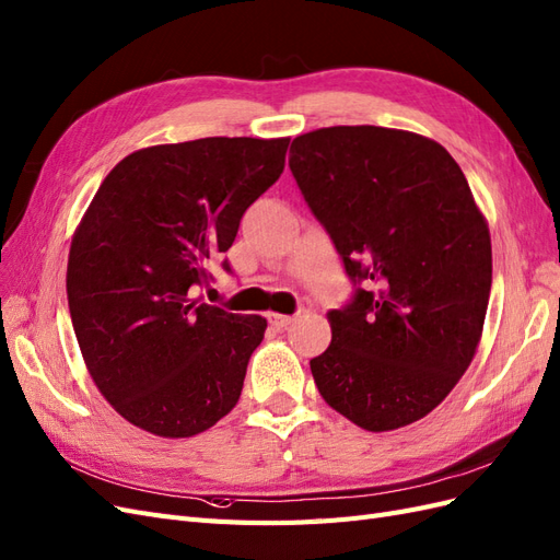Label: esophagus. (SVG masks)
Here are the masks:
<instances>
[{
    "label": "esophagus",
    "instance_id": "34e87169",
    "mask_svg": "<svg viewBox=\"0 0 560 560\" xmlns=\"http://www.w3.org/2000/svg\"><path fill=\"white\" fill-rule=\"evenodd\" d=\"M268 322H270V327L284 329V327L292 325L294 317H292V315H280V313H268Z\"/></svg>",
    "mask_w": 560,
    "mask_h": 560
}]
</instances>
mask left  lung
<instances>
[{
  "label": "left lung",
  "mask_w": 560,
  "mask_h": 560,
  "mask_svg": "<svg viewBox=\"0 0 560 560\" xmlns=\"http://www.w3.org/2000/svg\"><path fill=\"white\" fill-rule=\"evenodd\" d=\"M290 171L354 282L311 360L319 395L369 432L411 425L467 371L493 282L460 165L409 130L334 126L294 138Z\"/></svg>",
  "instance_id": "obj_1"
}]
</instances>
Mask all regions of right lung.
Returning <instances> with one entry per match:
<instances>
[{"mask_svg":"<svg viewBox=\"0 0 560 560\" xmlns=\"http://www.w3.org/2000/svg\"><path fill=\"white\" fill-rule=\"evenodd\" d=\"M287 147L290 138L147 147L100 184L72 238L67 301L91 378L135 428L194 436L238 404L266 319L198 303L191 290L282 175Z\"/></svg>","mask_w":560,"mask_h":560,"instance_id":"1","label":"right lung"}]
</instances>
